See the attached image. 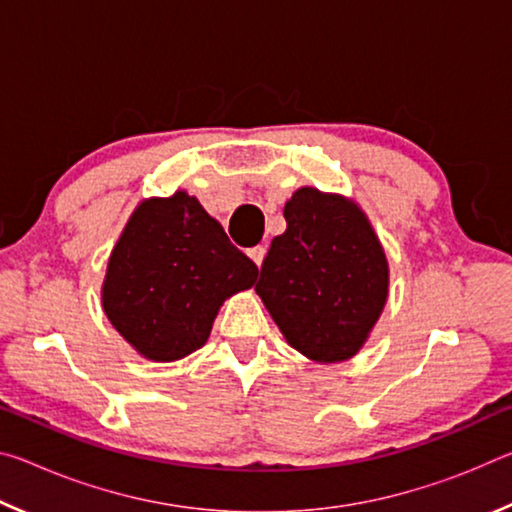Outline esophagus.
Instances as JSON below:
<instances>
[{"label":"esophagus","instance_id":"esophagus-1","mask_svg":"<svg viewBox=\"0 0 512 512\" xmlns=\"http://www.w3.org/2000/svg\"><path fill=\"white\" fill-rule=\"evenodd\" d=\"M264 255H266V248H264V246H253V248H248V257L253 259V262H255L257 266H262V262H264Z\"/></svg>","mask_w":512,"mask_h":512}]
</instances>
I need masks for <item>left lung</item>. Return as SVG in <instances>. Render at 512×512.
Here are the masks:
<instances>
[{"instance_id": "1", "label": "left lung", "mask_w": 512, "mask_h": 512, "mask_svg": "<svg viewBox=\"0 0 512 512\" xmlns=\"http://www.w3.org/2000/svg\"><path fill=\"white\" fill-rule=\"evenodd\" d=\"M264 257L257 296L291 348L318 363L359 352L388 296L386 255L357 205L302 187Z\"/></svg>"}]
</instances>
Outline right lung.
Masks as SVG:
<instances>
[{
    "mask_svg": "<svg viewBox=\"0 0 512 512\" xmlns=\"http://www.w3.org/2000/svg\"><path fill=\"white\" fill-rule=\"evenodd\" d=\"M257 273L221 223L176 192L133 212L110 255L103 309L146 359L176 361L205 345L223 300Z\"/></svg>",
    "mask_w": 512,
    "mask_h": 512,
    "instance_id": "add662e5",
    "label": "right lung"
}]
</instances>
